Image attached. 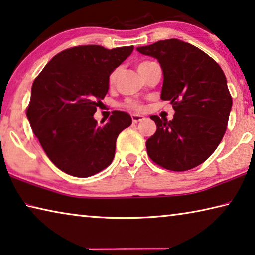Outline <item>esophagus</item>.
Segmentation results:
<instances>
[{
  "label": "esophagus",
  "mask_w": 255,
  "mask_h": 255,
  "mask_svg": "<svg viewBox=\"0 0 255 255\" xmlns=\"http://www.w3.org/2000/svg\"><path fill=\"white\" fill-rule=\"evenodd\" d=\"M132 122L133 123H138L141 122V121L144 120V116L142 115H139V114H132Z\"/></svg>",
  "instance_id": "esophagus-1"
}]
</instances>
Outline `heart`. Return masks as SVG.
Returning a JSON list of instances; mask_svg holds the SVG:
<instances>
[{
    "label": "heart",
    "instance_id": "1",
    "mask_svg": "<svg viewBox=\"0 0 255 255\" xmlns=\"http://www.w3.org/2000/svg\"><path fill=\"white\" fill-rule=\"evenodd\" d=\"M146 64H149V61L141 62V64L139 65V67H141V66H143V65H146ZM116 74H117V72L115 70V72H113L111 74V76H109V83H111V84L114 83V81H115V78H116ZM125 106H127V107H128V108H132V109H141V105L139 103H135V101H128V103L125 104Z\"/></svg>",
    "mask_w": 255,
    "mask_h": 255
}]
</instances>
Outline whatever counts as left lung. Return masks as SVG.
<instances>
[{"label": "left lung", "instance_id": "1", "mask_svg": "<svg viewBox=\"0 0 255 255\" xmlns=\"http://www.w3.org/2000/svg\"><path fill=\"white\" fill-rule=\"evenodd\" d=\"M136 50L158 60L164 77L160 98L170 100L175 111L172 121L150 116L157 130L146 142L148 155L170 171L198 166L227 130L233 98L225 73L204 51L177 38Z\"/></svg>", "mask_w": 255, "mask_h": 255}]
</instances>
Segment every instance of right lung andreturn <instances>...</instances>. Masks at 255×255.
I'll use <instances>...</instances> for the list:
<instances>
[{"mask_svg": "<svg viewBox=\"0 0 255 255\" xmlns=\"http://www.w3.org/2000/svg\"><path fill=\"white\" fill-rule=\"evenodd\" d=\"M133 49L74 46L54 56L35 78L27 119L46 156L65 173L88 178L113 162L117 136L130 127L131 116L114 111L99 125L93 114L107 95L109 75Z\"/></svg>", "mask_w": 255, "mask_h": 255, "instance_id": "obj_1", "label": "right lung"}]
</instances>
